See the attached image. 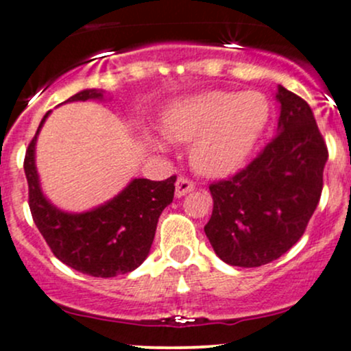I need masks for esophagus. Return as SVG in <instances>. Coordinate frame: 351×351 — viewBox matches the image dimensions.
<instances>
[{"label": "esophagus", "mask_w": 351, "mask_h": 351, "mask_svg": "<svg viewBox=\"0 0 351 351\" xmlns=\"http://www.w3.org/2000/svg\"><path fill=\"white\" fill-rule=\"evenodd\" d=\"M175 188H176L175 195L178 196V198H181V196H184V195H186V193L195 191V188H196V186H195V183H193L191 180L184 178V176H180V178L176 180Z\"/></svg>", "instance_id": "34e87169"}]
</instances>
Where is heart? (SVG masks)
<instances>
[{
    "mask_svg": "<svg viewBox=\"0 0 351 351\" xmlns=\"http://www.w3.org/2000/svg\"><path fill=\"white\" fill-rule=\"evenodd\" d=\"M267 119L269 104L259 92L215 90L173 104L163 130L175 142H193L189 160L195 170L223 176L251 155Z\"/></svg>",
    "mask_w": 351,
    "mask_h": 351,
    "instance_id": "b5f03b06",
    "label": "heart"
}]
</instances>
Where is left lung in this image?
<instances>
[{"label":"left lung","mask_w":351,"mask_h":351,"mask_svg":"<svg viewBox=\"0 0 351 351\" xmlns=\"http://www.w3.org/2000/svg\"><path fill=\"white\" fill-rule=\"evenodd\" d=\"M277 135L247 167L209 184L213 215L204 226L219 259L259 267L300 239L320 201L327 145L304 99L279 86Z\"/></svg>","instance_id":"left-lung-1"}]
</instances>
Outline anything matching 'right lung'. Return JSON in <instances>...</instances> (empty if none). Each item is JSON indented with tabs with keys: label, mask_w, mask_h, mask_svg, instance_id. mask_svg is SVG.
I'll list each match as a JSON object with an SVG mask.
<instances>
[{
	"label": "right lung",
	"mask_w": 351,
	"mask_h": 351,
	"mask_svg": "<svg viewBox=\"0 0 351 351\" xmlns=\"http://www.w3.org/2000/svg\"><path fill=\"white\" fill-rule=\"evenodd\" d=\"M104 92L87 88L74 100L102 99ZM27 145L24 173L29 188L33 219L52 254L66 265L92 277H115L132 272L147 259L162 211L173 201L176 175L163 181L135 178L120 195L80 215L64 213L44 198L34 165L36 138Z\"/></svg>",
	"instance_id": "add662e5"
}]
</instances>
